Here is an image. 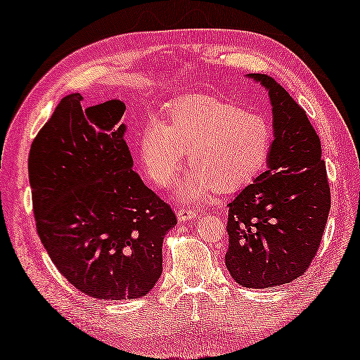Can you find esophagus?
Wrapping results in <instances>:
<instances>
[{"instance_id": "34e87169", "label": "esophagus", "mask_w": 360, "mask_h": 360, "mask_svg": "<svg viewBox=\"0 0 360 360\" xmlns=\"http://www.w3.org/2000/svg\"><path fill=\"white\" fill-rule=\"evenodd\" d=\"M176 214H178V219L179 221H184V220H191V219H195L197 217V211L192 207H187V206H179L178 209H176Z\"/></svg>"}]
</instances>
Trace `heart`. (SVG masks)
<instances>
[{"instance_id":"obj_1","label":"heart","mask_w":360,"mask_h":360,"mask_svg":"<svg viewBox=\"0 0 360 360\" xmlns=\"http://www.w3.org/2000/svg\"><path fill=\"white\" fill-rule=\"evenodd\" d=\"M272 145L274 127L264 113L206 96L169 103L167 122L148 121L139 139L143 168L162 187L178 174L187 151L192 168L181 195L191 200L214 187L228 193L248 184L266 167Z\"/></svg>"}]
</instances>
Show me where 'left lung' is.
<instances>
[{"label": "left lung", "instance_id": "1", "mask_svg": "<svg viewBox=\"0 0 360 360\" xmlns=\"http://www.w3.org/2000/svg\"><path fill=\"white\" fill-rule=\"evenodd\" d=\"M252 78L269 91L274 145L267 169L228 205L226 269L245 288H274L305 274L321 244L330 187L321 141L282 84Z\"/></svg>", "mask_w": 360, "mask_h": 360}]
</instances>
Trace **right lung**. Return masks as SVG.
Masks as SVG:
<instances>
[{
  "instance_id": "right-lung-1",
  "label": "right lung",
  "mask_w": 360,
  "mask_h": 360,
  "mask_svg": "<svg viewBox=\"0 0 360 360\" xmlns=\"http://www.w3.org/2000/svg\"><path fill=\"white\" fill-rule=\"evenodd\" d=\"M61 99L28 158L37 234L68 282L86 296L139 299L162 274V243L178 224L145 186L124 140L121 101L83 108Z\"/></svg>"
}]
</instances>
